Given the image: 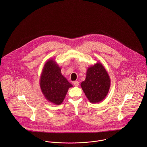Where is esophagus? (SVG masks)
I'll return each instance as SVG.
<instances>
[{
  "mask_svg": "<svg viewBox=\"0 0 147 147\" xmlns=\"http://www.w3.org/2000/svg\"><path fill=\"white\" fill-rule=\"evenodd\" d=\"M74 85L76 86H78L79 85V82L78 81H75L74 82Z\"/></svg>",
  "mask_w": 147,
  "mask_h": 147,
  "instance_id": "1",
  "label": "esophagus"
}]
</instances>
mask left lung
<instances>
[{
  "label": "left lung",
  "mask_w": 147,
  "mask_h": 147,
  "mask_svg": "<svg viewBox=\"0 0 147 147\" xmlns=\"http://www.w3.org/2000/svg\"><path fill=\"white\" fill-rule=\"evenodd\" d=\"M110 82L104 66L97 62L88 67L85 80L81 83V86L89 102L96 104L105 99L110 87Z\"/></svg>",
  "instance_id": "1"
}]
</instances>
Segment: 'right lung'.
I'll use <instances>...</instances> for the list:
<instances>
[{"label":"right lung","instance_id":"right-lung-1","mask_svg":"<svg viewBox=\"0 0 147 147\" xmlns=\"http://www.w3.org/2000/svg\"><path fill=\"white\" fill-rule=\"evenodd\" d=\"M45 98L54 105H61L68 90L73 85L61 73V68L55 60L49 59L43 66L40 80Z\"/></svg>","mask_w":147,"mask_h":147}]
</instances>
